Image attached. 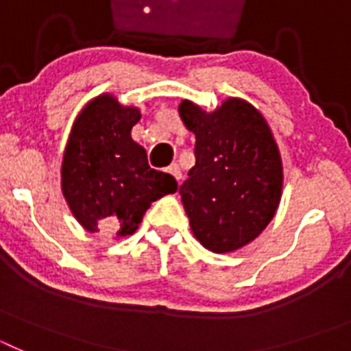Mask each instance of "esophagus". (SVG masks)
I'll return each instance as SVG.
<instances>
[{
    "label": "esophagus",
    "instance_id": "34e87169",
    "mask_svg": "<svg viewBox=\"0 0 351 351\" xmlns=\"http://www.w3.org/2000/svg\"><path fill=\"white\" fill-rule=\"evenodd\" d=\"M167 172H169L170 176H173V179H176V181H178V182L182 179V172H181V169H179L178 163H172V165H170L169 169H167Z\"/></svg>",
    "mask_w": 351,
    "mask_h": 351
}]
</instances>
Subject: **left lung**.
Segmentation results:
<instances>
[{"label": "left lung", "mask_w": 351, "mask_h": 351, "mask_svg": "<svg viewBox=\"0 0 351 351\" xmlns=\"http://www.w3.org/2000/svg\"><path fill=\"white\" fill-rule=\"evenodd\" d=\"M179 116L195 133V167L182 198L197 241L230 253L255 241L274 218L283 190V163L265 117L241 98L216 110L182 100Z\"/></svg>", "instance_id": "1"}]
</instances>
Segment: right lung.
I'll return each instance as SVG.
<instances>
[{
	"mask_svg": "<svg viewBox=\"0 0 351 351\" xmlns=\"http://www.w3.org/2000/svg\"><path fill=\"white\" fill-rule=\"evenodd\" d=\"M141 121L137 107L104 93L84 105L73 121L63 163L61 191L84 230L123 239L135 234L158 198L178 191L176 179L151 169L132 138Z\"/></svg>",
	"mask_w": 351,
	"mask_h": 351,
	"instance_id": "obj_1",
	"label": "right lung"
}]
</instances>
